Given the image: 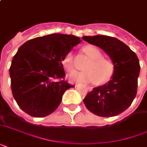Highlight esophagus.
<instances>
[{
	"label": "esophagus",
	"mask_w": 147,
	"mask_h": 147,
	"mask_svg": "<svg viewBox=\"0 0 147 147\" xmlns=\"http://www.w3.org/2000/svg\"><path fill=\"white\" fill-rule=\"evenodd\" d=\"M76 86H77V85H76ZM87 89L88 90V91H92V87H87Z\"/></svg>",
	"instance_id": "34e87169"
}]
</instances>
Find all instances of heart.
<instances>
[{"label": "heart", "mask_w": 147, "mask_h": 147, "mask_svg": "<svg viewBox=\"0 0 147 147\" xmlns=\"http://www.w3.org/2000/svg\"><path fill=\"white\" fill-rule=\"evenodd\" d=\"M83 51L90 58L84 65V70L73 71L70 74L69 78L72 82H94L97 85H103L111 78L114 72V64L111 59L103 56L99 48L93 45H87L83 47ZM62 65L68 71L75 69L74 55L69 52L64 55L62 60Z\"/></svg>", "instance_id": "b5f03b06"}]
</instances>
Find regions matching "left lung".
<instances>
[{
	"instance_id": "left-lung-1",
	"label": "left lung",
	"mask_w": 147,
	"mask_h": 147,
	"mask_svg": "<svg viewBox=\"0 0 147 147\" xmlns=\"http://www.w3.org/2000/svg\"><path fill=\"white\" fill-rule=\"evenodd\" d=\"M90 44L100 47L114 64L111 79L105 85L93 88L84 98L88 110L104 117L121 114L132 104L137 95V79L140 65L137 55L117 38L107 36H82Z\"/></svg>"
}]
</instances>
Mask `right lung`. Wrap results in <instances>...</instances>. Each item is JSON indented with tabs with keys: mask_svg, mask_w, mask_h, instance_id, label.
<instances>
[{
	"mask_svg": "<svg viewBox=\"0 0 147 147\" xmlns=\"http://www.w3.org/2000/svg\"><path fill=\"white\" fill-rule=\"evenodd\" d=\"M80 42L76 36L53 33L20 47L10 76L13 96L20 109L35 117H47L57 109L64 92L74 87L65 81L62 60Z\"/></svg>",
	"mask_w": 147,
	"mask_h": 147,
	"instance_id": "right-lung-1",
	"label": "right lung"
}]
</instances>
